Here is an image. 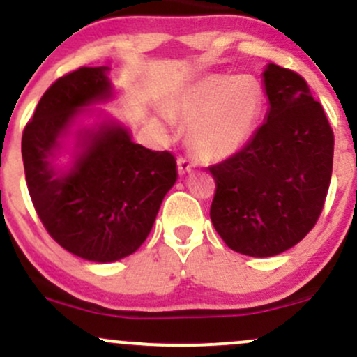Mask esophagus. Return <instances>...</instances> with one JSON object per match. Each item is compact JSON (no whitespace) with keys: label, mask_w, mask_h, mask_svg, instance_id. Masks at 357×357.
Masks as SVG:
<instances>
[{"label":"esophagus","mask_w":357,"mask_h":357,"mask_svg":"<svg viewBox=\"0 0 357 357\" xmlns=\"http://www.w3.org/2000/svg\"><path fill=\"white\" fill-rule=\"evenodd\" d=\"M193 167H195V165H193V162H190L188 158H185V157H179L178 158V172L181 176H185V174H188V172H192Z\"/></svg>","instance_id":"34e87169"}]
</instances>
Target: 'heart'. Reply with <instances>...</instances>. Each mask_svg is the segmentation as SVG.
<instances>
[{"mask_svg":"<svg viewBox=\"0 0 357 357\" xmlns=\"http://www.w3.org/2000/svg\"><path fill=\"white\" fill-rule=\"evenodd\" d=\"M264 96L254 79L208 77L192 89L181 105L192 122L190 145L205 160H221L247 145L261 119Z\"/></svg>","mask_w":357,"mask_h":357,"instance_id":"heart-1","label":"heart"}]
</instances>
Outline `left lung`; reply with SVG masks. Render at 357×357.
<instances>
[{
    "mask_svg": "<svg viewBox=\"0 0 357 357\" xmlns=\"http://www.w3.org/2000/svg\"><path fill=\"white\" fill-rule=\"evenodd\" d=\"M268 112L248 143L208 167L211 219L231 250L273 257L297 245L323 211L333 165V131L321 103L295 72L268 63Z\"/></svg>",
    "mask_w": 357,
    "mask_h": 357,
    "instance_id": "1",
    "label": "left lung"
}]
</instances>
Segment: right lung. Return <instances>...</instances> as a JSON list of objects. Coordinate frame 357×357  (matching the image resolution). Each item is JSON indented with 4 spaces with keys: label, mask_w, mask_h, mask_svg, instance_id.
Listing matches in <instances>:
<instances>
[{
    "label": "right lung",
    "mask_w": 357,
    "mask_h": 357,
    "mask_svg": "<svg viewBox=\"0 0 357 357\" xmlns=\"http://www.w3.org/2000/svg\"><path fill=\"white\" fill-rule=\"evenodd\" d=\"M109 72L81 67L53 82L22 136L25 179L41 222L70 254L102 264L142 247L178 179L171 153L135 143L121 121L91 109L115 96ZM66 153L69 160L59 162Z\"/></svg>",
    "instance_id": "right-lung-1"
}]
</instances>
